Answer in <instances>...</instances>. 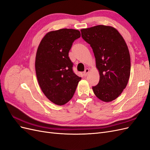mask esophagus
I'll list each match as a JSON object with an SVG mask.
<instances>
[{"label":"esophagus","mask_w":150,"mask_h":150,"mask_svg":"<svg viewBox=\"0 0 150 150\" xmlns=\"http://www.w3.org/2000/svg\"><path fill=\"white\" fill-rule=\"evenodd\" d=\"M89 72V69H86L85 71H84V75L85 76H87V75L88 74Z\"/></svg>","instance_id":"esophagus-1"}]
</instances>
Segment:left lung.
I'll use <instances>...</instances> for the list:
<instances>
[{"mask_svg":"<svg viewBox=\"0 0 150 150\" xmlns=\"http://www.w3.org/2000/svg\"><path fill=\"white\" fill-rule=\"evenodd\" d=\"M81 32L93 49L100 76L98 85L93 86V92L104 102L115 100L126 88L130 76V55L125 40L111 26L99 25Z\"/></svg>","mask_w":150,"mask_h":150,"instance_id":"8db88e82","label":"left lung"}]
</instances>
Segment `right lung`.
Instances as JSON below:
<instances>
[{
    "label": "right lung",
    "instance_id": "1",
    "mask_svg": "<svg viewBox=\"0 0 150 150\" xmlns=\"http://www.w3.org/2000/svg\"><path fill=\"white\" fill-rule=\"evenodd\" d=\"M81 37L78 30L49 32L40 41L35 56L36 76L42 91L50 101L64 105L73 96L81 78L72 71L69 52Z\"/></svg>",
    "mask_w": 150,
    "mask_h": 150
}]
</instances>
